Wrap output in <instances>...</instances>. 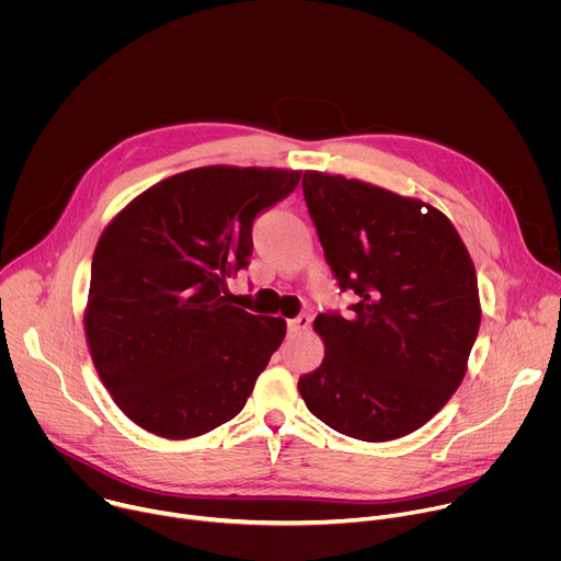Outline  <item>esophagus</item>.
Listing matches in <instances>:
<instances>
[{
	"mask_svg": "<svg viewBox=\"0 0 561 561\" xmlns=\"http://www.w3.org/2000/svg\"><path fill=\"white\" fill-rule=\"evenodd\" d=\"M310 327V314H299L295 319H288V335L297 337L299 333H304Z\"/></svg>",
	"mask_w": 561,
	"mask_h": 561,
	"instance_id": "34e87169",
	"label": "esophagus"
}]
</instances>
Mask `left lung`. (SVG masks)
Listing matches in <instances>:
<instances>
[{"mask_svg": "<svg viewBox=\"0 0 561 561\" xmlns=\"http://www.w3.org/2000/svg\"><path fill=\"white\" fill-rule=\"evenodd\" d=\"M301 188L340 288L359 297L348 319L314 317L327 351L299 377L301 399L342 435L404 437L468 370L482 322L472 260L450 219L422 199L319 171H306Z\"/></svg>", "mask_w": 561, "mask_h": 561, "instance_id": "obj_1", "label": "left lung"}]
</instances>
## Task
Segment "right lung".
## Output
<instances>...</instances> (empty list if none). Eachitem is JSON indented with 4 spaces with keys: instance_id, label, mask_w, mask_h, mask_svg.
<instances>
[{
    "instance_id": "obj_1",
    "label": "right lung",
    "mask_w": 561,
    "mask_h": 561,
    "mask_svg": "<svg viewBox=\"0 0 561 561\" xmlns=\"http://www.w3.org/2000/svg\"><path fill=\"white\" fill-rule=\"evenodd\" d=\"M301 171L204 167L146 188L104 228L84 333L102 383L144 431L191 439L244 409L286 335L232 306L226 279L253 255V219Z\"/></svg>"
}]
</instances>
